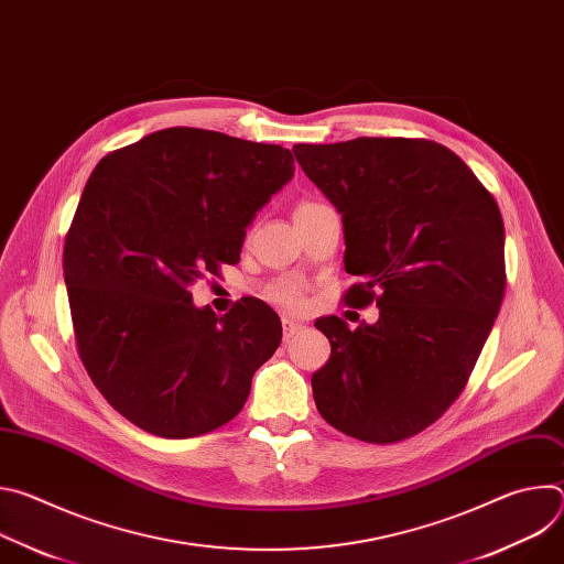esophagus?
Segmentation results:
<instances>
[{"mask_svg":"<svg viewBox=\"0 0 564 564\" xmlns=\"http://www.w3.org/2000/svg\"><path fill=\"white\" fill-rule=\"evenodd\" d=\"M301 330H303V326L299 324V321L288 318V316L283 318V339H285V341H290V339H292L296 333H301Z\"/></svg>","mask_w":564,"mask_h":564,"instance_id":"obj_1","label":"esophagus"}]
</instances>
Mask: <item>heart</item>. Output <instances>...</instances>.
<instances>
[{
	"mask_svg": "<svg viewBox=\"0 0 564 564\" xmlns=\"http://www.w3.org/2000/svg\"><path fill=\"white\" fill-rule=\"evenodd\" d=\"M316 205H318V203L303 200V203L296 207V212H305V209H312V207H316ZM268 296H270L272 301H276V303H281V305L290 307V310L301 307V305H303V301H305L303 288H301L296 281H290V279L272 283V285L268 288Z\"/></svg>",
	"mask_w": 564,
	"mask_h": 564,
	"instance_id": "1",
	"label": "heart"
}]
</instances>
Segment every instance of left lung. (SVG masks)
I'll list each match as a JSON object with an SVG mask.
<instances>
[{
	"mask_svg": "<svg viewBox=\"0 0 564 564\" xmlns=\"http://www.w3.org/2000/svg\"><path fill=\"white\" fill-rule=\"evenodd\" d=\"M296 163L344 218L346 305L377 324L316 321L330 359L312 375L330 426L394 444L435 424L462 394L500 312L505 223L494 194L426 138L294 144Z\"/></svg>",
	"mask_w": 564,
	"mask_h": 564,
	"instance_id": "8db88e82",
	"label": "left lung"
}]
</instances>
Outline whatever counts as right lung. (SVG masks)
I'll return each instance as SVG.
<instances>
[{
	"mask_svg": "<svg viewBox=\"0 0 564 564\" xmlns=\"http://www.w3.org/2000/svg\"><path fill=\"white\" fill-rule=\"evenodd\" d=\"M294 174L281 144L172 127L107 153L64 240L77 355L138 429L185 440L234 420L281 344L259 299L225 316L192 285L238 263L246 227Z\"/></svg>",
	"mask_w": 564,
	"mask_h": 564,
	"instance_id": "1",
	"label": "right lung"
}]
</instances>
